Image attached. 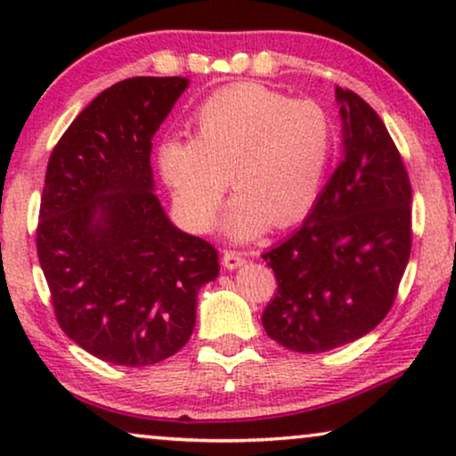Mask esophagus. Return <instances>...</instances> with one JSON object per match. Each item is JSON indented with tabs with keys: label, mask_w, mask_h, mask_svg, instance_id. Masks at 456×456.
<instances>
[{
	"label": "esophagus",
	"mask_w": 456,
	"mask_h": 456,
	"mask_svg": "<svg viewBox=\"0 0 456 456\" xmlns=\"http://www.w3.org/2000/svg\"><path fill=\"white\" fill-rule=\"evenodd\" d=\"M245 264V253L240 251H232V248H226L222 255V265L226 267V270H236V267H240Z\"/></svg>",
	"instance_id": "1"
}]
</instances>
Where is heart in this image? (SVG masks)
I'll return each mask as SVG.
<instances>
[{
	"label": "heart",
	"mask_w": 456,
	"mask_h": 456,
	"mask_svg": "<svg viewBox=\"0 0 456 456\" xmlns=\"http://www.w3.org/2000/svg\"><path fill=\"white\" fill-rule=\"evenodd\" d=\"M334 122L315 99H289L257 83L211 93L191 118V139L158 147V167L178 214L197 232L216 220L224 178L236 192L226 217L234 239L301 222L320 197Z\"/></svg>",
	"instance_id": "obj_1"
}]
</instances>
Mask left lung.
<instances>
[{
    "label": "left lung",
    "instance_id": "obj_1",
    "mask_svg": "<svg viewBox=\"0 0 456 456\" xmlns=\"http://www.w3.org/2000/svg\"><path fill=\"white\" fill-rule=\"evenodd\" d=\"M340 102V164L290 239L261 257L276 295L261 315L272 340L326 353L371 332L388 315L409 264L411 183L382 118L351 89Z\"/></svg>",
    "mask_w": 456,
    "mask_h": 456
}]
</instances>
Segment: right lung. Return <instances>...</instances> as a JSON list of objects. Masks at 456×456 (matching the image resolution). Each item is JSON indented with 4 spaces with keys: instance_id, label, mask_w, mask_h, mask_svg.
I'll return each instance as SVG.
<instances>
[{
    "instance_id": "obj_1",
    "label": "right lung",
    "mask_w": 456,
    "mask_h": 456,
    "mask_svg": "<svg viewBox=\"0 0 456 456\" xmlns=\"http://www.w3.org/2000/svg\"><path fill=\"white\" fill-rule=\"evenodd\" d=\"M186 86L180 77L111 85L49 155L37 255L55 320L114 365L178 353L195 328L199 289L220 273L216 247L180 232L153 195L151 139Z\"/></svg>"
}]
</instances>
